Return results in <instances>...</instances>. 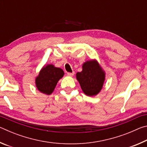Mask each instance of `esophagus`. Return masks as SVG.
I'll return each instance as SVG.
<instances>
[{
    "mask_svg": "<svg viewBox=\"0 0 147 147\" xmlns=\"http://www.w3.org/2000/svg\"><path fill=\"white\" fill-rule=\"evenodd\" d=\"M74 74V72H73V73H67V75L69 76H73Z\"/></svg>",
    "mask_w": 147,
    "mask_h": 147,
    "instance_id": "esophagus-1",
    "label": "esophagus"
}]
</instances>
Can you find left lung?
<instances>
[{
  "label": "left lung",
  "mask_w": 147,
  "mask_h": 147,
  "mask_svg": "<svg viewBox=\"0 0 147 147\" xmlns=\"http://www.w3.org/2000/svg\"><path fill=\"white\" fill-rule=\"evenodd\" d=\"M76 79L84 94L92 96L98 94L105 80V72L96 59L86 61L82 65V71L76 74Z\"/></svg>",
  "instance_id": "obj_1"
}]
</instances>
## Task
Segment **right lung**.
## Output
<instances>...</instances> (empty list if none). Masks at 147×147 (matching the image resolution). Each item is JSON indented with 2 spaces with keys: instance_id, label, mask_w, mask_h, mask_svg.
I'll return each mask as SVG.
<instances>
[{
  "instance_id": "right-lung-1",
  "label": "right lung",
  "mask_w": 147,
  "mask_h": 147,
  "mask_svg": "<svg viewBox=\"0 0 147 147\" xmlns=\"http://www.w3.org/2000/svg\"><path fill=\"white\" fill-rule=\"evenodd\" d=\"M63 75V71L54 65H44L35 80L36 88L41 93L49 95L53 93L57 83Z\"/></svg>"
}]
</instances>
